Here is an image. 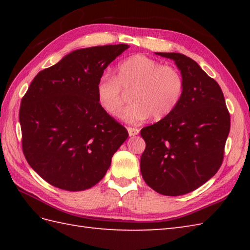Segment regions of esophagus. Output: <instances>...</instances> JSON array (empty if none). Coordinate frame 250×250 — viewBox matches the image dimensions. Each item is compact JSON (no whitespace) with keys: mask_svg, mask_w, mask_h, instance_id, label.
<instances>
[{"mask_svg":"<svg viewBox=\"0 0 250 250\" xmlns=\"http://www.w3.org/2000/svg\"><path fill=\"white\" fill-rule=\"evenodd\" d=\"M128 132H129V135L130 136H134V135H137L140 133V130L137 128H128Z\"/></svg>","mask_w":250,"mask_h":250,"instance_id":"esophagus-1","label":"esophagus"}]
</instances>
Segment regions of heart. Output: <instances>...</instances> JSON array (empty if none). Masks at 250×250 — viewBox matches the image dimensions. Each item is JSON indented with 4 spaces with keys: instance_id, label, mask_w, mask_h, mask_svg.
I'll return each instance as SVG.
<instances>
[{
    "instance_id": "b5f03b06",
    "label": "heart",
    "mask_w": 250,
    "mask_h": 250,
    "mask_svg": "<svg viewBox=\"0 0 250 250\" xmlns=\"http://www.w3.org/2000/svg\"><path fill=\"white\" fill-rule=\"evenodd\" d=\"M131 92L132 103L121 114L129 122H139L152 116L160 120L178 105L184 93V79L176 68L161 65L144 55L130 57L119 63L116 77L103 74L97 83V98L101 107L118 116L124 105V91Z\"/></svg>"
}]
</instances>
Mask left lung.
Segmentation results:
<instances>
[{"mask_svg": "<svg viewBox=\"0 0 250 250\" xmlns=\"http://www.w3.org/2000/svg\"><path fill=\"white\" fill-rule=\"evenodd\" d=\"M156 55L175 62L184 93L171 114L141 130V173L158 193L176 196L198 189L221 167L230 114L219 84L194 60L177 52Z\"/></svg>", "mask_w": 250, "mask_h": 250, "instance_id": "8db88e82", "label": "left lung"}]
</instances>
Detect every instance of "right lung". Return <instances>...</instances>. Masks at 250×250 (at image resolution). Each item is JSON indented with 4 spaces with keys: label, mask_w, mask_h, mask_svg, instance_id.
<instances>
[{
    "label": "right lung",
    "mask_w": 250,
    "mask_h": 250,
    "mask_svg": "<svg viewBox=\"0 0 250 250\" xmlns=\"http://www.w3.org/2000/svg\"><path fill=\"white\" fill-rule=\"evenodd\" d=\"M129 45L74 50L32 81L21 100L22 150L30 167L55 187H93L128 131L101 107L97 83Z\"/></svg>",
    "instance_id": "1"
}]
</instances>
